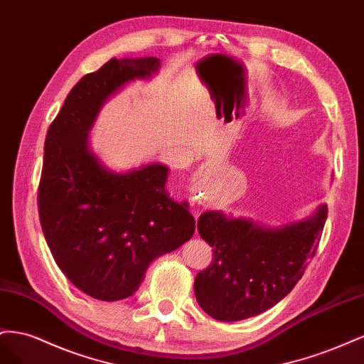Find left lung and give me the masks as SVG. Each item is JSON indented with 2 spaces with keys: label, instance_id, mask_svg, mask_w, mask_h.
<instances>
[{
  "label": "left lung",
  "instance_id": "obj_1",
  "mask_svg": "<svg viewBox=\"0 0 364 364\" xmlns=\"http://www.w3.org/2000/svg\"><path fill=\"white\" fill-rule=\"evenodd\" d=\"M326 218V204L277 227L223 210L204 212L198 233L213 247V262L195 277L196 302L221 321H240L274 306L304 276Z\"/></svg>",
  "mask_w": 364,
  "mask_h": 364
}]
</instances>
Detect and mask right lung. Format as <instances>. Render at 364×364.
Wrapping results in <instances>:
<instances>
[{
    "instance_id": "right-lung-1",
    "label": "right lung",
    "mask_w": 364,
    "mask_h": 364,
    "mask_svg": "<svg viewBox=\"0 0 364 364\" xmlns=\"http://www.w3.org/2000/svg\"><path fill=\"white\" fill-rule=\"evenodd\" d=\"M160 65L154 56L109 59L73 87L46 137L38 192L46 241L70 282L105 302L132 296L151 262L195 232L189 203L166 189L168 166L117 172L90 148L103 105L131 82L159 75Z\"/></svg>"
}]
</instances>
